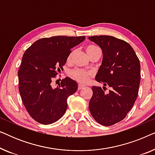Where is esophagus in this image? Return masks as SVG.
<instances>
[{
	"label": "esophagus",
	"mask_w": 155,
	"mask_h": 155,
	"mask_svg": "<svg viewBox=\"0 0 155 155\" xmlns=\"http://www.w3.org/2000/svg\"><path fill=\"white\" fill-rule=\"evenodd\" d=\"M84 87V85L82 84H78V90H82V89H83Z\"/></svg>",
	"instance_id": "34e87169"
}]
</instances>
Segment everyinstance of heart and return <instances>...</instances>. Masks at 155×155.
<instances>
[{"label": "heart", "mask_w": 155, "mask_h": 155, "mask_svg": "<svg viewBox=\"0 0 155 155\" xmlns=\"http://www.w3.org/2000/svg\"><path fill=\"white\" fill-rule=\"evenodd\" d=\"M86 51L87 53L88 56H90L93 53H94L96 51L99 50V48L97 47V46L92 45V44H89L86 46L85 48ZM74 54V51H71V53H70L68 56V61H71ZM70 76L74 79L76 81L78 82H80V83L85 84L87 83V82L90 81L91 77H92V73H91L90 71H84V70L81 69H73L70 72Z\"/></svg>", "instance_id": "b5f03b06"}]
</instances>
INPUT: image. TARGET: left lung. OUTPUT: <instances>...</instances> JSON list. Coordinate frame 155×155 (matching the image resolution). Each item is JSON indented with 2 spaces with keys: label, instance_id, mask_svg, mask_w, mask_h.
Returning <instances> with one entry per match:
<instances>
[{
  "label": "left lung",
  "instance_id": "1",
  "mask_svg": "<svg viewBox=\"0 0 155 155\" xmlns=\"http://www.w3.org/2000/svg\"><path fill=\"white\" fill-rule=\"evenodd\" d=\"M100 46L103 61L95 80L111 87L109 93L93 86L89 104L91 115L99 124L113 126L124 119L134 105L140 82V64L128 42L111 36H92Z\"/></svg>",
  "mask_w": 155,
  "mask_h": 155
}]
</instances>
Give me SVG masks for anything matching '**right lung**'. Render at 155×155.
Here are the masks:
<instances>
[{
    "label": "right lung",
    "instance_id": "1",
    "mask_svg": "<svg viewBox=\"0 0 155 155\" xmlns=\"http://www.w3.org/2000/svg\"><path fill=\"white\" fill-rule=\"evenodd\" d=\"M85 37L56 36L38 39L25 51L18 71L19 92L29 116L47 125L62 117L68 98L78 90V84L66 77L57 87L51 81L63 69L71 48Z\"/></svg>",
    "mask_w": 155,
    "mask_h": 155
}]
</instances>
